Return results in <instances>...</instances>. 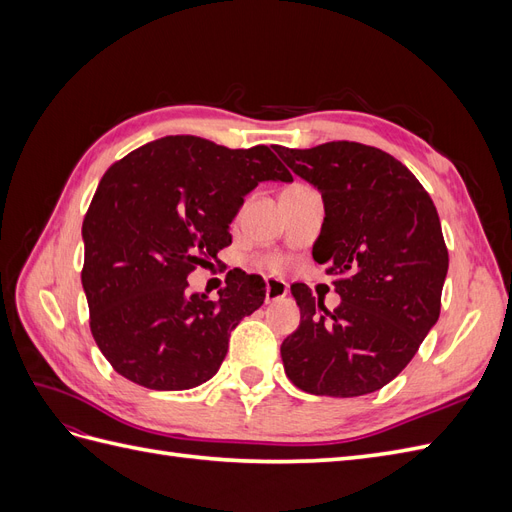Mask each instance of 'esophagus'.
Instances as JSON below:
<instances>
[{
	"label": "esophagus",
	"mask_w": 512,
	"mask_h": 512,
	"mask_svg": "<svg viewBox=\"0 0 512 512\" xmlns=\"http://www.w3.org/2000/svg\"><path fill=\"white\" fill-rule=\"evenodd\" d=\"M288 294V284L277 280V277H267V292H265V301L267 303H275L284 299Z\"/></svg>",
	"instance_id": "1"
}]
</instances>
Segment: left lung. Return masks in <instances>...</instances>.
Returning a JSON list of instances; mask_svg holds the SVG:
<instances>
[{
	"instance_id": "left-lung-1",
	"label": "left lung",
	"mask_w": 512,
	"mask_h": 512,
	"mask_svg": "<svg viewBox=\"0 0 512 512\" xmlns=\"http://www.w3.org/2000/svg\"><path fill=\"white\" fill-rule=\"evenodd\" d=\"M322 194L314 260L337 275L329 312L305 284L290 292L301 324L282 344L286 376L312 395L359 397L412 361L440 316L448 252L438 211L410 170L382 149L333 141L275 147Z\"/></svg>"
}]
</instances>
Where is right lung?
I'll return each instance as SVG.
<instances>
[{"mask_svg": "<svg viewBox=\"0 0 512 512\" xmlns=\"http://www.w3.org/2000/svg\"><path fill=\"white\" fill-rule=\"evenodd\" d=\"M260 181H292L275 153L164 136L106 170L83 222L89 327L117 374L185 391L218 374L232 329L265 301L260 275H226L220 301L188 275L232 243L230 222Z\"/></svg>", "mask_w": 512, "mask_h": 512, "instance_id": "right-lung-1", "label": "right lung"}]
</instances>
